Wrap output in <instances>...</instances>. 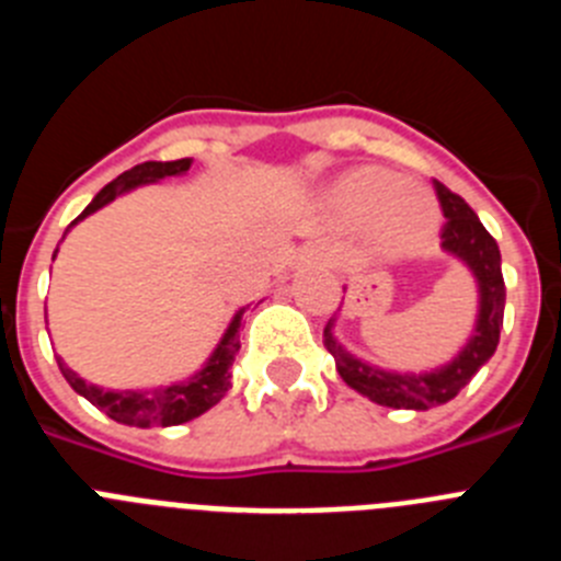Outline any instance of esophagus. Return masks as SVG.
I'll list each match as a JSON object with an SVG mask.
<instances>
[{
    "instance_id": "obj_1",
    "label": "esophagus",
    "mask_w": 561,
    "mask_h": 561,
    "mask_svg": "<svg viewBox=\"0 0 561 561\" xmlns=\"http://www.w3.org/2000/svg\"><path fill=\"white\" fill-rule=\"evenodd\" d=\"M306 257H309V261H317V264H329L331 250L325 244H311L309 250H306Z\"/></svg>"
}]
</instances>
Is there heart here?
I'll use <instances>...</instances> for the list:
<instances>
[{
  "instance_id": "1",
  "label": "heart",
  "mask_w": 561,
  "mask_h": 561,
  "mask_svg": "<svg viewBox=\"0 0 561 561\" xmlns=\"http://www.w3.org/2000/svg\"><path fill=\"white\" fill-rule=\"evenodd\" d=\"M336 210L354 225H376L388 252H413L438 230V202L427 187L408 185L390 171L365 168L348 173L334 191Z\"/></svg>"
}]
</instances>
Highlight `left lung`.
Instances as JSON below:
<instances>
[{
	"label": "left lung",
	"mask_w": 561,
	"mask_h": 561,
	"mask_svg": "<svg viewBox=\"0 0 561 561\" xmlns=\"http://www.w3.org/2000/svg\"><path fill=\"white\" fill-rule=\"evenodd\" d=\"M435 196H438L444 219H447L440 227V247L472 270L480 291L478 323H474V331L463 351L444 368L430 370V374H393V370L374 368V365L356 359L354 354L342 348L331 334L334 320H329L323 331L325 348L334 356L342 381L381 408L430 410L447 404L497 351L505 309V284L503 270H500L497 241L489 236L472 207L466 205L458 193L435 182Z\"/></svg>",
	"instance_id": "8db88e82"
}]
</instances>
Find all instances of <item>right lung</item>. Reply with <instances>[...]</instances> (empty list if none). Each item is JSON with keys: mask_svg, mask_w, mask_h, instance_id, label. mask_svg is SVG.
Segmentation results:
<instances>
[{"mask_svg": "<svg viewBox=\"0 0 561 561\" xmlns=\"http://www.w3.org/2000/svg\"><path fill=\"white\" fill-rule=\"evenodd\" d=\"M191 157H185V160L173 162H142V165H134L131 171L121 173L117 180L108 182L95 199L89 202L87 210H83L72 225L87 219L89 213L101 210L103 205L117 199L121 193L134 191L137 185L165 180V176H182V173L191 171ZM241 317H244V309L232 317V323L227 325L225 336H221V342L216 345V351H213L210 359L205 362V368H202L199 374H193L187 381L168 385V388L148 390V393H142V390H123V393H114V390H101L95 388V385H87V381H83L76 370H69L61 359H58V368H61L64 379L69 381V388L76 390V393H81L87 401H92V404H95L98 410H103L108 419L121 421V424H128V427H173V424H185V421H193L196 415L207 413L213 404H219V401L225 399L227 388H230L232 359H236L238 348H241V340H238Z\"/></svg>", "mask_w": 561, "mask_h": 561, "instance_id": "right-lung-1", "label": "right lung"}]
</instances>
